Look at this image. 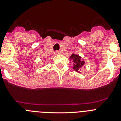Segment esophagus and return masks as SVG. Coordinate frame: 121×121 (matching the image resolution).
Wrapping results in <instances>:
<instances>
[{"mask_svg":"<svg viewBox=\"0 0 121 121\" xmlns=\"http://www.w3.org/2000/svg\"><path fill=\"white\" fill-rule=\"evenodd\" d=\"M60 54V52L59 51H56L54 52V54Z\"/></svg>","mask_w":121,"mask_h":121,"instance_id":"obj_1","label":"esophagus"}]
</instances>
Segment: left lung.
Returning a JSON list of instances; mask_svg holds the SVG:
<instances>
[{"instance_id": "obj_1", "label": "left lung", "mask_w": 121, "mask_h": 121, "mask_svg": "<svg viewBox=\"0 0 121 121\" xmlns=\"http://www.w3.org/2000/svg\"><path fill=\"white\" fill-rule=\"evenodd\" d=\"M70 59L72 60L73 63V70L77 72H79V70L85 64V62L82 60L81 56L75 54H72L70 57Z\"/></svg>"}]
</instances>
